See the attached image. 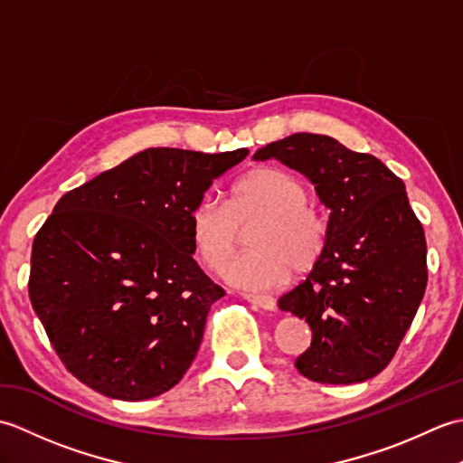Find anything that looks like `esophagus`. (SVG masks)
<instances>
[{"label":"esophagus","instance_id":"34e87169","mask_svg":"<svg viewBox=\"0 0 463 463\" xmlns=\"http://www.w3.org/2000/svg\"><path fill=\"white\" fill-rule=\"evenodd\" d=\"M244 300H249L254 307H259L262 310H274L277 308V300L272 297H267V294H244Z\"/></svg>","mask_w":463,"mask_h":463}]
</instances>
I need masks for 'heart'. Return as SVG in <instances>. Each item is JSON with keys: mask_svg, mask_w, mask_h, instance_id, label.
Here are the masks:
<instances>
[{"mask_svg": "<svg viewBox=\"0 0 463 463\" xmlns=\"http://www.w3.org/2000/svg\"><path fill=\"white\" fill-rule=\"evenodd\" d=\"M260 224L250 235L251 252L226 268L224 277L249 290H272L310 272L326 247V221L307 204L298 176L279 166H257L231 184L226 204L204 196L193 206L189 231L206 269L221 272L238 246V226Z\"/></svg>", "mask_w": 463, "mask_h": 463, "instance_id": "b5f03b06", "label": "heart"}]
</instances>
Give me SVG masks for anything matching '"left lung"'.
I'll return each mask as SVG.
<instances>
[{"mask_svg": "<svg viewBox=\"0 0 463 463\" xmlns=\"http://www.w3.org/2000/svg\"><path fill=\"white\" fill-rule=\"evenodd\" d=\"M302 173L330 211L326 247L279 308L308 322L294 366L312 382L358 383L388 366L426 292V237L406 186L380 159L328 135L294 133L262 146Z\"/></svg>", "mask_w": 463, "mask_h": 463, "instance_id": "1", "label": "left lung"}]
</instances>
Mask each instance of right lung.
Listing matches in <instances>:
<instances>
[{"mask_svg": "<svg viewBox=\"0 0 463 463\" xmlns=\"http://www.w3.org/2000/svg\"><path fill=\"white\" fill-rule=\"evenodd\" d=\"M247 155L153 146L57 201L35 234L29 298L85 386L139 402L189 370L224 294L193 259L189 214Z\"/></svg>", "mask_w": 463, "mask_h": 463, "instance_id": "right-lung-1", "label": "right lung"}]
</instances>
